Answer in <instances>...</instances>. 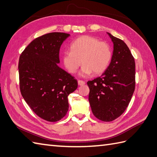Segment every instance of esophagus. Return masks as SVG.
I'll return each instance as SVG.
<instances>
[{
  "instance_id": "esophagus-1",
  "label": "esophagus",
  "mask_w": 157,
  "mask_h": 157,
  "mask_svg": "<svg viewBox=\"0 0 157 157\" xmlns=\"http://www.w3.org/2000/svg\"><path fill=\"white\" fill-rule=\"evenodd\" d=\"M78 85H79V86H83V85L85 84V82H84V81L79 80V79L78 81Z\"/></svg>"
}]
</instances>
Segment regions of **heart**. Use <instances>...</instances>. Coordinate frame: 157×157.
<instances>
[{"mask_svg":"<svg viewBox=\"0 0 157 157\" xmlns=\"http://www.w3.org/2000/svg\"><path fill=\"white\" fill-rule=\"evenodd\" d=\"M70 52L63 55V63L71 74H74L83 63L80 74L89 76L101 74L107 69L112 57L110 46L90 36L77 38L69 46Z\"/></svg>","mask_w":157,"mask_h":157,"instance_id":"heart-1","label":"heart"}]
</instances>
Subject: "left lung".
Here are the masks:
<instances>
[{"instance_id":"1","label":"left lung","mask_w":157,"mask_h":157,"mask_svg":"<svg viewBox=\"0 0 157 157\" xmlns=\"http://www.w3.org/2000/svg\"><path fill=\"white\" fill-rule=\"evenodd\" d=\"M113 43L111 61L101 76L88 81L92 113L102 121H112L128 107L135 90V61L122 40L107 33Z\"/></svg>"}]
</instances>
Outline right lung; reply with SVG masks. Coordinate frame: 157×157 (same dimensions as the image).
I'll use <instances>...</instances> for the list:
<instances>
[{
	"label": "right lung",
	"mask_w": 157,
	"mask_h": 157,
	"mask_svg": "<svg viewBox=\"0 0 157 157\" xmlns=\"http://www.w3.org/2000/svg\"><path fill=\"white\" fill-rule=\"evenodd\" d=\"M70 35L52 32L31 42L19 60V87L29 107L40 117L55 122L68 111V96L78 88L72 75L60 68L59 51Z\"/></svg>",
	"instance_id": "right-lung-1"
}]
</instances>
